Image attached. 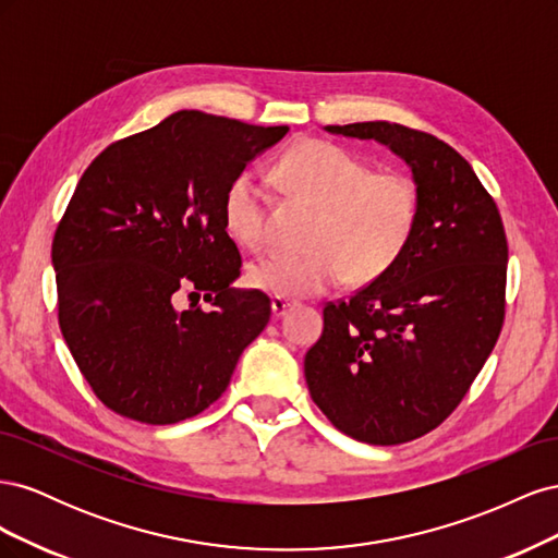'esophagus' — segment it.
<instances>
[{"instance_id": "esophagus-1", "label": "esophagus", "mask_w": 558, "mask_h": 558, "mask_svg": "<svg viewBox=\"0 0 558 558\" xmlns=\"http://www.w3.org/2000/svg\"><path fill=\"white\" fill-rule=\"evenodd\" d=\"M293 307H295V305H293L291 300H286V298H272V314H275L277 318L286 316Z\"/></svg>"}]
</instances>
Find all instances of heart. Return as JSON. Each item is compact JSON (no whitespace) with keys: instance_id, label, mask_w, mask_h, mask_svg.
I'll return each instance as SVG.
<instances>
[{"instance_id":"1","label":"heart","mask_w":558,"mask_h":558,"mask_svg":"<svg viewBox=\"0 0 558 558\" xmlns=\"http://www.w3.org/2000/svg\"><path fill=\"white\" fill-rule=\"evenodd\" d=\"M281 183L318 209L307 256H265L246 269L251 289L302 300L330 291L347 277L375 281L408 251L421 216L416 181L400 170L369 172L365 160L326 140H302L277 165ZM265 193L251 174L232 179L223 195L230 238L260 248Z\"/></svg>"}]
</instances>
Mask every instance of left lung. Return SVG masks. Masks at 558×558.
Listing matches in <instances>:
<instances>
[{"label":"left lung","instance_id":"8db88e82","mask_svg":"<svg viewBox=\"0 0 558 558\" xmlns=\"http://www.w3.org/2000/svg\"><path fill=\"white\" fill-rule=\"evenodd\" d=\"M326 130L375 140L408 162L421 216L386 275L349 300L328 302L305 379L337 430L367 445H402L459 408L494 351L508 240L494 197L442 140L386 121Z\"/></svg>","mask_w":558,"mask_h":558}]
</instances>
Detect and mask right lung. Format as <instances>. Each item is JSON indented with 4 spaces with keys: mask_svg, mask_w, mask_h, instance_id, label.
I'll return each mask as SVG.
<instances>
[{
    "mask_svg": "<svg viewBox=\"0 0 558 558\" xmlns=\"http://www.w3.org/2000/svg\"><path fill=\"white\" fill-rule=\"evenodd\" d=\"M286 132L177 111L83 172L50 256L62 337L111 412L150 426L205 412L267 326L269 298L232 289L223 195ZM183 294L213 307L181 308Z\"/></svg>",
    "mask_w": 558,
    "mask_h": 558,
    "instance_id": "1",
    "label": "right lung"
}]
</instances>
